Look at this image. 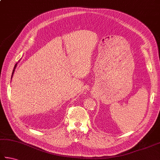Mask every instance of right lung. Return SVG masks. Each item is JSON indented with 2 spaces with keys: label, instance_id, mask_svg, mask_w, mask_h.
<instances>
[{
  "label": "right lung",
  "instance_id": "obj_1",
  "mask_svg": "<svg viewBox=\"0 0 160 160\" xmlns=\"http://www.w3.org/2000/svg\"><path fill=\"white\" fill-rule=\"evenodd\" d=\"M16 66H17V64L15 65V67H14V68H16ZM14 70H13V72H12V76H13V73H14Z\"/></svg>",
  "mask_w": 160,
  "mask_h": 160
}]
</instances>
